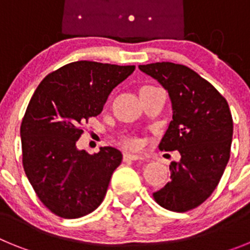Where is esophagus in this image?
Returning a JSON list of instances; mask_svg holds the SVG:
<instances>
[{
  "mask_svg": "<svg viewBox=\"0 0 250 250\" xmlns=\"http://www.w3.org/2000/svg\"><path fill=\"white\" fill-rule=\"evenodd\" d=\"M141 156L132 155V154H124V161H135V160H141Z\"/></svg>",
  "mask_w": 250,
  "mask_h": 250,
  "instance_id": "esophagus-1",
  "label": "esophagus"
}]
</instances>
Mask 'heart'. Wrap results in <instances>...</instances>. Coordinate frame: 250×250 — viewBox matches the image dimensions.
Segmentation results:
<instances>
[{"instance_id":"obj_1","label":"heart","mask_w":250,"mask_h":250,"mask_svg":"<svg viewBox=\"0 0 250 250\" xmlns=\"http://www.w3.org/2000/svg\"><path fill=\"white\" fill-rule=\"evenodd\" d=\"M144 87H151V86H144ZM119 144L127 150L138 151V150L143 149V146H144V141L135 135H125L119 140Z\"/></svg>"}]
</instances>
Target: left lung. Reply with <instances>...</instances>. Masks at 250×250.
<instances>
[{
	"instance_id": "1",
	"label": "left lung",
	"mask_w": 250,
	"mask_h": 250,
	"mask_svg": "<svg viewBox=\"0 0 250 250\" xmlns=\"http://www.w3.org/2000/svg\"><path fill=\"white\" fill-rule=\"evenodd\" d=\"M169 92L173 120L159 149L178 150L182 159L169 165L170 180L152 193L167 210L184 213L199 207L218 187L230 158L233 118L225 98L188 66L155 62L139 66Z\"/></svg>"
}]
</instances>
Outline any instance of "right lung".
I'll list each match as a JSON object with an SVG mask.
<instances>
[{
  "instance_id": "1",
  "label": "right lung",
  "mask_w": 250,
  "mask_h": 250,
  "mask_svg": "<svg viewBox=\"0 0 250 250\" xmlns=\"http://www.w3.org/2000/svg\"><path fill=\"white\" fill-rule=\"evenodd\" d=\"M135 66L76 61L50 72L37 86L21 123L22 165L51 213L76 219L103 203L123 154L112 146L91 155L77 150L83 124L103 111L115 86Z\"/></svg>"
}]
</instances>
